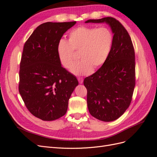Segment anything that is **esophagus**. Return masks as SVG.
Returning a JSON list of instances; mask_svg holds the SVG:
<instances>
[{"label":"esophagus","mask_w":157,"mask_h":157,"mask_svg":"<svg viewBox=\"0 0 157 157\" xmlns=\"http://www.w3.org/2000/svg\"><path fill=\"white\" fill-rule=\"evenodd\" d=\"M77 79H78V82H79L80 84H82V83L83 82V81H84V79H83L82 78H81V77H78Z\"/></svg>","instance_id":"34e87169"}]
</instances>
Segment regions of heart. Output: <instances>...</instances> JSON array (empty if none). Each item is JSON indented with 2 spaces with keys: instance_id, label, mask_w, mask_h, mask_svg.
<instances>
[{
  "instance_id": "1",
  "label": "heart",
  "mask_w": 157,
  "mask_h": 157,
  "mask_svg": "<svg viewBox=\"0 0 157 157\" xmlns=\"http://www.w3.org/2000/svg\"><path fill=\"white\" fill-rule=\"evenodd\" d=\"M113 40V33L106 27H78L71 31L68 41L59 42V60L64 67L69 68L75 58L74 52L78 53L82 59L71 66V73L77 76L89 75L105 63Z\"/></svg>"
}]
</instances>
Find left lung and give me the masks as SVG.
<instances>
[{
	"mask_svg": "<svg viewBox=\"0 0 157 157\" xmlns=\"http://www.w3.org/2000/svg\"><path fill=\"white\" fill-rule=\"evenodd\" d=\"M104 22L114 34L110 54L96 73L84 78V85L90 115L110 122L122 115L132 101L136 84L135 52L128 31L116 19L107 17L86 21Z\"/></svg>",
	"mask_w": 157,
	"mask_h": 157,
	"instance_id": "obj_1",
	"label": "left lung"
}]
</instances>
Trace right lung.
I'll use <instances>...</instances> for the list:
<instances>
[{
    "instance_id": "right-lung-1",
    "label": "right lung",
    "mask_w": 157,
    "mask_h": 157,
    "mask_svg": "<svg viewBox=\"0 0 157 157\" xmlns=\"http://www.w3.org/2000/svg\"><path fill=\"white\" fill-rule=\"evenodd\" d=\"M76 21L40 25L23 46L19 92L33 115L45 121L65 115L69 99L78 82L61 65L58 45Z\"/></svg>"
}]
</instances>
